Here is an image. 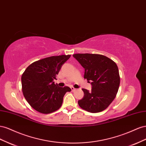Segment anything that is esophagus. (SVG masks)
I'll return each mask as SVG.
<instances>
[{
  "label": "esophagus",
  "mask_w": 146,
  "mask_h": 146,
  "mask_svg": "<svg viewBox=\"0 0 146 146\" xmlns=\"http://www.w3.org/2000/svg\"><path fill=\"white\" fill-rule=\"evenodd\" d=\"M71 89H72V92H74V91H75V90H76V89L74 88L73 87H71Z\"/></svg>",
  "instance_id": "1"
}]
</instances>
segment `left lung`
Returning a JSON list of instances; mask_svg holds the SVG:
<instances>
[{
    "mask_svg": "<svg viewBox=\"0 0 146 146\" xmlns=\"http://www.w3.org/2000/svg\"><path fill=\"white\" fill-rule=\"evenodd\" d=\"M73 56L85 69L84 79L90 82V91L82 89L84 97L78 101L82 109L96 113L108 107L119 90L120 76L117 65L103 55L75 54Z\"/></svg>",
    "mask_w": 146,
    "mask_h": 146,
    "instance_id": "left-lung-1",
    "label": "left lung"
}]
</instances>
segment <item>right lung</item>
<instances>
[{"label": "right lung", "instance_id": "1", "mask_svg": "<svg viewBox=\"0 0 146 146\" xmlns=\"http://www.w3.org/2000/svg\"><path fill=\"white\" fill-rule=\"evenodd\" d=\"M70 55L51 56L34 62L24 71L21 77L22 90L27 102L35 110L49 114L59 110L68 86L59 87L54 81L62 66Z\"/></svg>", "mask_w": 146, "mask_h": 146}]
</instances>
